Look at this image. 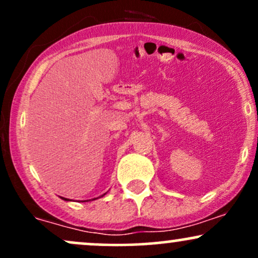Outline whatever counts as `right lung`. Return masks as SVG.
<instances>
[{
  "label": "right lung",
  "instance_id": "add662e5",
  "mask_svg": "<svg viewBox=\"0 0 258 258\" xmlns=\"http://www.w3.org/2000/svg\"><path fill=\"white\" fill-rule=\"evenodd\" d=\"M63 199H64V200H68V199H65V198H63Z\"/></svg>",
  "mask_w": 258,
  "mask_h": 258
}]
</instances>
